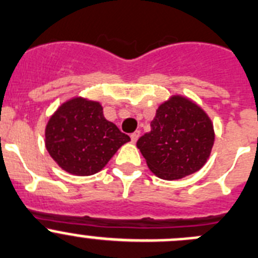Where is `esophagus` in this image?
Instances as JSON below:
<instances>
[{
  "label": "esophagus",
  "mask_w": 258,
  "mask_h": 258,
  "mask_svg": "<svg viewBox=\"0 0 258 258\" xmlns=\"http://www.w3.org/2000/svg\"><path fill=\"white\" fill-rule=\"evenodd\" d=\"M139 137H140V131H135L134 134H131V140L132 143H136L137 140H139Z\"/></svg>",
  "instance_id": "esophagus-1"
}]
</instances>
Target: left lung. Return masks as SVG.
<instances>
[{
    "label": "left lung",
    "instance_id": "left-lung-1",
    "mask_svg": "<svg viewBox=\"0 0 258 258\" xmlns=\"http://www.w3.org/2000/svg\"><path fill=\"white\" fill-rule=\"evenodd\" d=\"M151 131L137 141L149 169L165 180L194 174L206 164L215 141L208 113L179 94L169 96L156 109Z\"/></svg>",
    "mask_w": 258,
    "mask_h": 258
}]
</instances>
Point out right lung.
<instances>
[{
	"mask_svg": "<svg viewBox=\"0 0 258 258\" xmlns=\"http://www.w3.org/2000/svg\"><path fill=\"white\" fill-rule=\"evenodd\" d=\"M130 141L107 121L99 102L74 96L62 103L45 126V149L64 172L93 175L108 164L122 145Z\"/></svg>",
	"mask_w": 258,
	"mask_h": 258,
	"instance_id": "1",
	"label": "right lung"
}]
</instances>
